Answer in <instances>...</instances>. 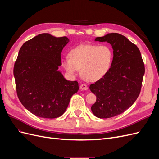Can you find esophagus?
Here are the masks:
<instances>
[{
    "instance_id": "obj_1",
    "label": "esophagus",
    "mask_w": 159,
    "mask_h": 159,
    "mask_svg": "<svg viewBox=\"0 0 159 159\" xmlns=\"http://www.w3.org/2000/svg\"><path fill=\"white\" fill-rule=\"evenodd\" d=\"M80 88L81 90H87L88 89V86L85 84H81Z\"/></svg>"
}]
</instances>
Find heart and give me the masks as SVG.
Returning <instances> with one entry per match:
<instances>
[{"mask_svg": "<svg viewBox=\"0 0 159 159\" xmlns=\"http://www.w3.org/2000/svg\"><path fill=\"white\" fill-rule=\"evenodd\" d=\"M113 60V52L107 46L81 44L69 53V57L61 60V66L71 76L80 69L84 78L96 81L107 74Z\"/></svg>", "mask_w": 159, "mask_h": 159, "instance_id": "obj_1", "label": "heart"}]
</instances>
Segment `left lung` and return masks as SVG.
I'll return each instance as SVG.
<instances>
[{
  "mask_svg": "<svg viewBox=\"0 0 159 159\" xmlns=\"http://www.w3.org/2000/svg\"><path fill=\"white\" fill-rule=\"evenodd\" d=\"M95 41L109 43L113 57L107 74L89 86L97 98L91 109L98 118H110L125 111L137 99L145 65L137 46L120 34L109 33Z\"/></svg>",
  "mask_w": 159,
  "mask_h": 159,
  "instance_id": "obj_1",
  "label": "left lung"
}]
</instances>
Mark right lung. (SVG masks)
I'll return each instance as SVG.
<instances>
[{
    "label": "right lung",
    "mask_w": 159,
    "mask_h": 159,
    "mask_svg": "<svg viewBox=\"0 0 159 159\" xmlns=\"http://www.w3.org/2000/svg\"><path fill=\"white\" fill-rule=\"evenodd\" d=\"M69 41L66 36L43 33L24 43L19 50L14 66L17 95L36 116L60 117L79 89L78 81L66 80L58 70L61 51Z\"/></svg>",
    "instance_id": "add662e5"
}]
</instances>
